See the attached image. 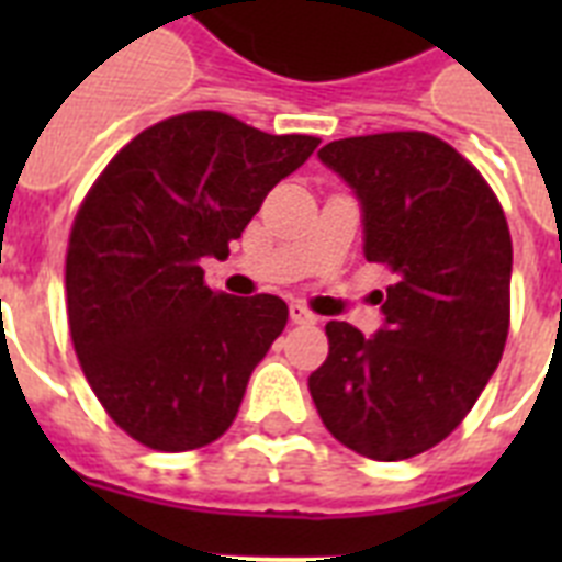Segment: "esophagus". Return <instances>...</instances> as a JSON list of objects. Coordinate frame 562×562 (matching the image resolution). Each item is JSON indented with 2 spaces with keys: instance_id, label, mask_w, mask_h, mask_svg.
Returning <instances> with one entry per match:
<instances>
[{
  "instance_id": "esophagus-1",
  "label": "esophagus",
  "mask_w": 562,
  "mask_h": 562,
  "mask_svg": "<svg viewBox=\"0 0 562 562\" xmlns=\"http://www.w3.org/2000/svg\"><path fill=\"white\" fill-rule=\"evenodd\" d=\"M289 315H291V324H315L317 321V317L303 306V303H291Z\"/></svg>"
}]
</instances>
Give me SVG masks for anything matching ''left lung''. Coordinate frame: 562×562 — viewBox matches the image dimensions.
I'll list each match as a JSON object with an SVG mask.
<instances>
[{"label": "left lung", "mask_w": 562, "mask_h": 562, "mask_svg": "<svg viewBox=\"0 0 562 562\" xmlns=\"http://www.w3.org/2000/svg\"><path fill=\"white\" fill-rule=\"evenodd\" d=\"M361 206L364 256L396 273L370 338L329 321L308 375L324 426L373 461L449 437L502 361L514 247L502 203L452 145L423 131L350 136L317 151Z\"/></svg>", "instance_id": "8db88e82"}]
</instances>
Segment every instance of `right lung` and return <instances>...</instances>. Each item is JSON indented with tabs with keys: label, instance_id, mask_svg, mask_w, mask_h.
<instances>
[{
	"label": "right lung",
	"instance_id": "add662e5",
	"mask_svg": "<svg viewBox=\"0 0 562 562\" xmlns=\"http://www.w3.org/2000/svg\"><path fill=\"white\" fill-rule=\"evenodd\" d=\"M317 143L192 110L134 136L83 198L66 250L69 333L92 393L148 449L189 452L233 426L289 306L212 291L201 262L229 254Z\"/></svg>",
	"mask_w": 562,
	"mask_h": 562
}]
</instances>
